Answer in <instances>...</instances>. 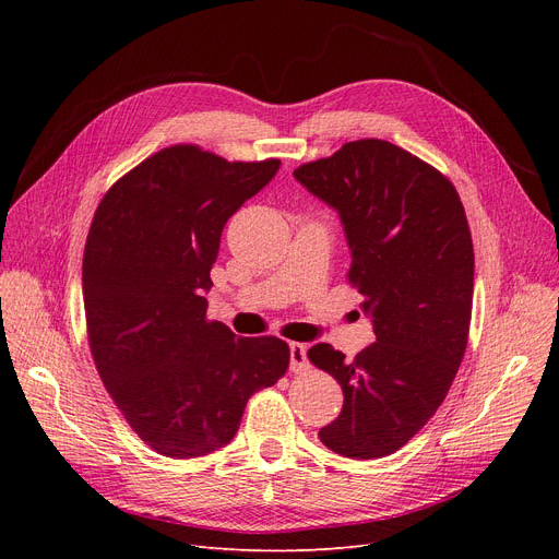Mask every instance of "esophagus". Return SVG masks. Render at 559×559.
Segmentation results:
<instances>
[{"mask_svg":"<svg viewBox=\"0 0 559 559\" xmlns=\"http://www.w3.org/2000/svg\"><path fill=\"white\" fill-rule=\"evenodd\" d=\"M308 367H310V362L306 356V344L292 342L289 344V369L295 373H304Z\"/></svg>","mask_w":559,"mask_h":559,"instance_id":"1","label":"esophagus"}]
</instances>
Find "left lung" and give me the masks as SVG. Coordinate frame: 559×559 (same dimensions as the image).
<instances>
[{"label": "left lung", "instance_id": "1", "mask_svg": "<svg viewBox=\"0 0 559 559\" xmlns=\"http://www.w3.org/2000/svg\"><path fill=\"white\" fill-rule=\"evenodd\" d=\"M295 176L340 213L346 278L376 335L354 360L331 344L308 350L344 392L340 417L319 439L344 457H385L437 413L464 358L474 306L464 205L442 171L378 138L346 142Z\"/></svg>", "mask_w": 559, "mask_h": 559}]
</instances>
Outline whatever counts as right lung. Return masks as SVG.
Wrapping results in <instances>:
<instances>
[{"label":"right lung","instance_id":"obj_1","mask_svg":"<svg viewBox=\"0 0 559 559\" xmlns=\"http://www.w3.org/2000/svg\"><path fill=\"white\" fill-rule=\"evenodd\" d=\"M281 160H226L197 144L156 152L99 201L83 251L87 344L127 424L186 460L228 444L258 390L289 367L287 342L235 337L205 317L222 228Z\"/></svg>","mask_w":559,"mask_h":559}]
</instances>
